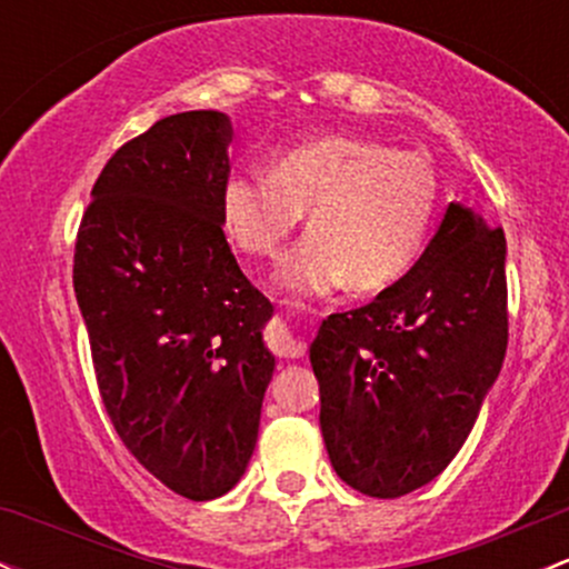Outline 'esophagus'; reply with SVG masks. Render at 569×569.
<instances>
[{"mask_svg": "<svg viewBox=\"0 0 569 569\" xmlns=\"http://www.w3.org/2000/svg\"><path fill=\"white\" fill-rule=\"evenodd\" d=\"M270 346L278 356H286V359H299L305 353V340L291 332V327L286 323H278V327L270 332Z\"/></svg>", "mask_w": 569, "mask_h": 569, "instance_id": "34e87169", "label": "esophagus"}]
</instances>
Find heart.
I'll use <instances>...</instances> for the list:
<instances>
[{
  "label": "heart",
  "instance_id": "1",
  "mask_svg": "<svg viewBox=\"0 0 569 569\" xmlns=\"http://www.w3.org/2000/svg\"><path fill=\"white\" fill-rule=\"evenodd\" d=\"M437 210L432 164L367 137H321L278 153L272 170H234L221 191L237 248L274 259L310 213V234L283 259V295L327 297L351 283L380 291L421 253Z\"/></svg>",
  "mask_w": 569,
  "mask_h": 569
}]
</instances>
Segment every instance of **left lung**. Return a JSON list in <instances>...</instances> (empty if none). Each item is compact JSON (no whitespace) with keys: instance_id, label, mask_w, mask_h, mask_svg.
Segmentation results:
<instances>
[{"instance_id":"left-lung-1","label":"left lung","mask_w":569,"mask_h":569,"mask_svg":"<svg viewBox=\"0 0 569 569\" xmlns=\"http://www.w3.org/2000/svg\"><path fill=\"white\" fill-rule=\"evenodd\" d=\"M505 234L451 202L418 261L365 308L318 329L329 461L367 497L421 489L476 427L508 348Z\"/></svg>"}]
</instances>
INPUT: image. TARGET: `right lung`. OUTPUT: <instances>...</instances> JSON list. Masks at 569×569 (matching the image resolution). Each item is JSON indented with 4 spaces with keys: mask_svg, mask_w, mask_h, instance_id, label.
I'll list each match as a JSON object with an SVG mask.
<instances>
[{
    "mask_svg": "<svg viewBox=\"0 0 569 569\" xmlns=\"http://www.w3.org/2000/svg\"><path fill=\"white\" fill-rule=\"evenodd\" d=\"M232 121L189 110L118 148L74 242L99 395L132 457L193 502L227 495L259 437L270 299L223 237Z\"/></svg>",
    "mask_w": 569,
    "mask_h": 569,
    "instance_id": "obj_1",
    "label": "right lung"
}]
</instances>
